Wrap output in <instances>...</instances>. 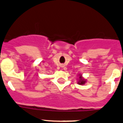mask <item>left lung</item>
Here are the masks:
<instances>
[{
  "label": "left lung",
  "instance_id": "left-lung-1",
  "mask_svg": "<svg viewBox=\"0 0 123 123\" xmlns=\"http://www.w3.org/2000/svg\"><path fill=\"white\" fill-rule=\"evenodd\" d=\"M80 80V81L78 82V83H79V85H84V84L85 83L86 81H85V80H84V79H82L81 75L80 76V80Z\"/></svg>",
  "mask_w": 123,
  "mask_h": 123
}]
</instances>
